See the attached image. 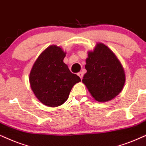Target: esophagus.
<instances>
[{
  "label": "esophagus",
  "mask_w": 146,
  "mask_h": 146,
  "mask_svg": "<svg viewBox=\"0 0 146 146\" xmlns=\"http://www.w3.org/2000/svg\"><path fill=\"white\" fill-rule=\"evenodd\" d=\"M77 75H78V76H79V77H80L81 79H82V78H83V75H83L82 72H79V73H77Z\"/></svg>",
  "instance_id": "1"
}]
</instances>
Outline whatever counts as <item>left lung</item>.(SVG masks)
<instances>
[{"instance_id":"8db88e82","label":"left lung","mask_w":146,"mask_h":146,"mask_svg":"<svg viewBox=\"0 0 146 146\" xmlns=\"http://www.w3.org/2000/svg\"><path fill=\"white\" fill-rule=\"evenodd\" d=\"M85 67L87 73L82 82L96 100L109 101L123 90L124 69L113 52L104 44H98L94 50L88 52Z\"/></svg>"}]
</instances>
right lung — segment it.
I'll return each instance as SVG.
<instances>
[{
	"mask_svg": "<svg viewBox=\"0 0 146 146\" xmlns=\"http://www.w3.org/2000/svg\"><path fill=\"white\" fill-rule=\"evenodd\" d=\"M66 53L52 45L42 52L33 66L29 82L31 88L42 104L55 107L67 101L75 84L81 82L63 62Z\"/></svg>",
	"mask_w": 146,
	"mask_h": 146,
	"instance_id": "right-lung-1",
	"label": "right lung"
}]
</instances>
